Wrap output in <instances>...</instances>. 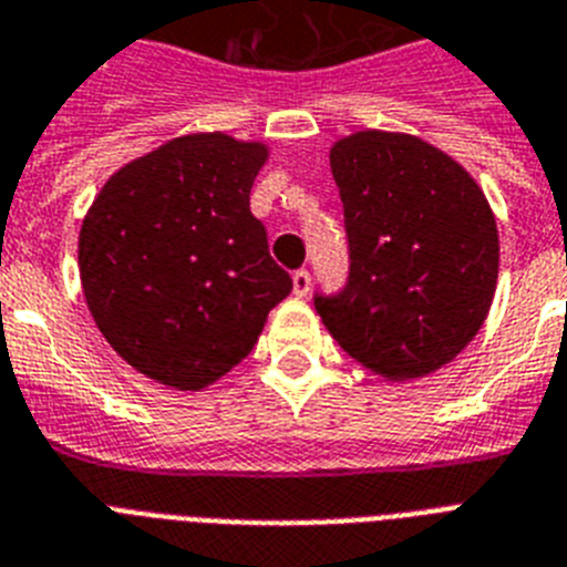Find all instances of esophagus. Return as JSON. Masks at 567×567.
I'll use <instances>...</instances> for the list:
<instances>
[{"instance_id": "obj_1", "label": "esophagus", "mask_w": 567, "mask_h": 567, "mask_svg": "<svg viewBox=\"0 0 567 567\" xmlns=\"http://www.w3.org/2000/svg\"><path fill=\"white\" fill-rule=\"evenodd\" d=\"M308 291H311V274H308L306 268L293 270V293H297V297H306Z\"/></svg>"}]
</instances>
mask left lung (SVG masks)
<instances>
[{
    "instance_id": "8db88e82",
    "label": "left lung",
    "mask_w": 567,
    "mask_h": 567,
    "mask_svg": "<svg viewBox=\"0 0 567 567\" xmlns=\"http://www.w3.org/2000/svg\"><path fill=\"white\" fill-rule=\"evenodd\" d=\"M343 200L349 276L315 293L347 355L408 381L460 355L489 315L498 227L477 183L408 133L361 131L329 154Z\"/></svg>"
}]
</instances>
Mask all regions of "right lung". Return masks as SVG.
<instances>
[{
  "instance_id": "right-lung-1",
  "label": "right lung",
  "mask_w": 567,
  "mask_h": 567,
  "mask_svg": "<svg viewBox=\"0 0 567 567\" xmlns=\"http://www.w3.org/2000/svg\"><path fill=\"white\" fill-rule=\"evenodd\" d=\"M268 148L192 133L104 183L78 238L86 306L142 375L177 390L218 381L291 293L250 212Z\"/></svg>"
}]
</instances>
